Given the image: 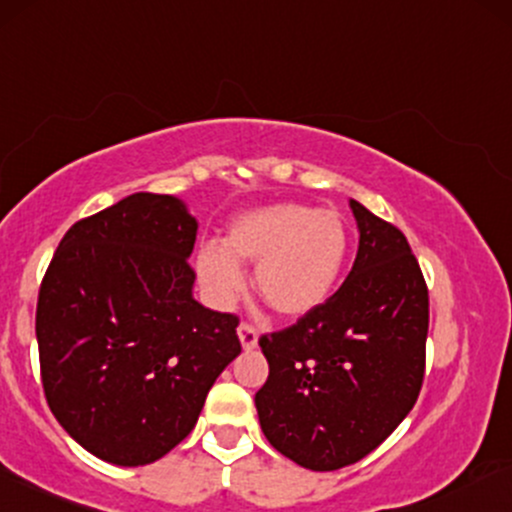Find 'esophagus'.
<instances>
[{
  "instance_id": "esophagus-1",
  "label": "esophagus",
  "mask_w": 512,
  "mask_h": 512,
  "mask_svg": "<svg viewBox=\"0 0 512 512\" xmlns=\"http://www.w3.org/2000/svg\"><path fill=\"white\" fill-rule=\"evenodd\" d=\"M238 336H240V343H243V348L250 350L257 346V326L252 322H240Z\"/></svg>"
}]
</instances>
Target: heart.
<instances>
[{"label": "heart", "instance_id": "1", "mask_svg": "<svg viewBox=\"0 0 512 512\" xmlns=\"http://www.w3.org/2000/svg\"><path fill=\"white\" fill-rule=\"evenodd\" d=\"M350 231L334 209L274 205L245 214L231 226L224 248H205L197 269L219 303L245 283L238 262H255V286L274 312L305 315L329 298L348 260Z\"/></svg>", "mask_w": 512, "mask_h": 512}]
</instances>
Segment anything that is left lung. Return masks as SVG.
<instances>
[{
    "label": "left lung",
    "instance_id": "1",
    "mask_svg": "<svg viewBox=\"0 0 512 512\" xmlns=\"http://www.w3.org/2000/svg\"><path fill=\"white\" fill-rule=\"evenodd\" d=\"M360 245L343 286L286 329L260 336L269 377L255 393L267 441L307 470L353 465L420 396L429 288L398 226L350 200Z\"/></svg>",
    "mask_w": 512,
    "mask_h": 512
}]
</instances>
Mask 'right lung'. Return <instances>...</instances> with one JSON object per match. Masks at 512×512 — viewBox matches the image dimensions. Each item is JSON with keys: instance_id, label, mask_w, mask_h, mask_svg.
<instances>
[{"instance_id": "1", "label": "right lung", "mask_w": 512, "mask_h": 512, "mask_svg": "<svg viewBox=\"0 0 512 512\" xmlns=\"http://www.w3.org/2000/svg\"><path fill=\"white\" fill-rule=\"evenodd\" d=\"M197 221L135 193L76 221L38 293L42 389L85 451L138 467L176 448L240 353L238 315L193 300Z\"/></svg>"}]
</instances>
